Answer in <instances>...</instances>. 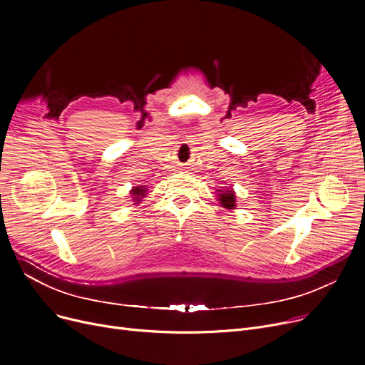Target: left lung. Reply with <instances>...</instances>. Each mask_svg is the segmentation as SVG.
Returning <instances> with one entry per match:
<instances>
[{
  "label": "left lung",
  "instance_id": "1",
  "mask_svg": "<svg viewBox=\"0 0 365 365\" xmlns=\"http://www.w3.org/2000/svg\"><path fill=\"white\" fill-rule=\"evenodd\" d=\"M217 201H220L222 207L227 208V210H234L237 207V201H235V192L232 189H226V190H217Z\"/></svg>",
  "mask_w": 365,
  "mask_h": 365
}]
</instances>
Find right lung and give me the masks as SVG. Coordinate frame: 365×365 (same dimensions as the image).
I'll return each instance as SVG.
<instances>
[{"label":"right lung","mask_w":365,"mask_h":365,"mask_svg":"<svg viewBox=\"0 0 365 365\" xmlns=\"http://www.w3.org/2000/svg\"><path fill=\"white\" fill-rule=\"evenodd\" d=\"M145 192H146V189L143 186H136L131 189V195H133V200L136 201V204L145 197Z\"/></svg>","instance_id":"add662e5"}]
</instances>
